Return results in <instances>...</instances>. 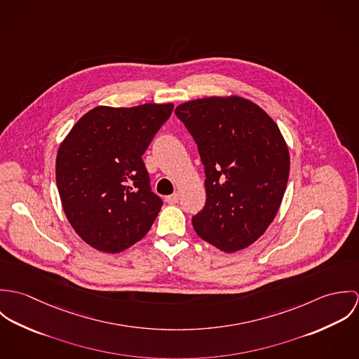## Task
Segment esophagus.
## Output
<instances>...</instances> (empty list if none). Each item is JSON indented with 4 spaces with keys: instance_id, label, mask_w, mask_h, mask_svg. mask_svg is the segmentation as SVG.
Here are the masks:
<instances>
[{
    "instance_id": "34e87169",
    "label": "esophagus",
    "mask_w": 359,
    "mask_h": 359,
    "mask_svg": "<svg viewBox=\"0 0 359 359\" xmlns=\"http://www.w3.org/2000/svg\"><path fill=\"white\" fill-rule=\"evenodd\" d=\"M178 201H180V195L175 192V194H172V195H170V196H167L165 198V202L167 203H170V205H174V203H178Z\"/></svg>"
}]
</instances>
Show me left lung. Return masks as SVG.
Instances as JSON below:
<instances>
[{
	"mask_svg": "<svg viewBox=\"0 0 359 359\" xmlns=\"http://www.w3.org/2000/svg\"><path fill=\"white\" fill-rule=\"evenodd\" d=\"M175 114L205 165L207 199L192 218L196 233L226 253L250 246L273 221L289 180V149L278 126L241 97L189 101Z\"/></svg>",
	"mask_w": 359,
	"mask_h": 359,
	"instance_id": "1",
	"label": "left lung"
}]
</instances>
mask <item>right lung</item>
I'll return each instance as SVG.
<instances>
[{
	"label": "right lung",
	"instance_id": "right-lung-1",
	"mask_svg": "<svg viewBox=\"0 0 359 359\" xmlns=\"http://www.w3.org/2000/svg\"><path fill=\"white\" fill-rule=\"evenodd\" d=\"M172 107L98 106L60 144L56 185L65 214L97 250L123 252L151 229L163 201L152 192L142 154Z\"/></svg>",
	"mask_w": 359,
	"mask_h": 359
}]
</instances>
